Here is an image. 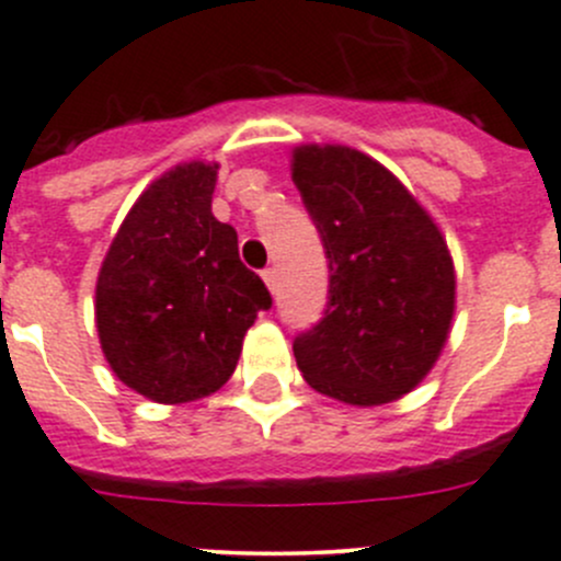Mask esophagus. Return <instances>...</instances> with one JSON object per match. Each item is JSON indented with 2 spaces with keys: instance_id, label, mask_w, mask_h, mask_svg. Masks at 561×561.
<instances>
[{
  "instance_id": "1",
  "label": "esophagus",
  "mask_w": 561,
  "mask_h": 561,
  "mask_svg": "<svg viewBox=\"0 0 561 561\" xmlns=\"http://www.w3.org/2000/svg\"><path fill=\"white\" fill-rule=\"evenodd\" d=\"M263 282H265V287H268L271 293H276V271L274 268L263 271Z\"/></svg>"
}]
</instances>
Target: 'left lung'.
Returning <instances> with one entry per match:
<instances>
[{
    "instance_id": "1",
    "label": "left lung",
    "mask_w": 561,
    "mask_h": 561,
    "mask_svg": "<svg viewBox=\"0 0 561 561\" xmlns=\"http://www.w3.org/2000/svg\"><path fill=\"white\" fill-rule=\"evenodd\" d=\"M293 183L329 257L325 318L296 336L304 380L369 408L400 400L436 367L455 318L447 238L380 161L347 145H298Z\"/></svg>"
}]
</instances>
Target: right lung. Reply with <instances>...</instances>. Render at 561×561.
<instances>
[{
	"label": "right lung",
	"mask_w": 561,
	"mask_h": 561,
	"mask_svg": "<svg viewBox=\"0 0 561 561\" xmlns=\"http://www.w3.org/2000/svg\"><path fill=\"white\" fill-rule=\"evenodd\" d=\"M219 164L186 161L130 205L98 271L95 325L112 373L164 405L203 400L236 373L243 336L271 307L210 210Z\"/></svg>",
	"instance_id": "add662e5"
}]
</instances>
